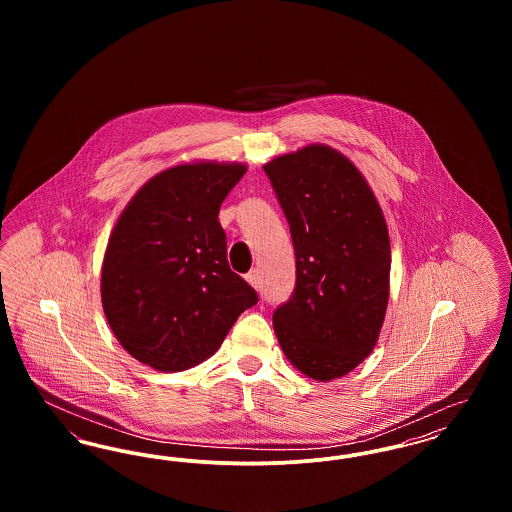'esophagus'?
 Segmentation results:
<instances>
[{
    "label": "esophagus",
    "mask_w": 512,
    "mask_h": 512,
    "mask_svg": "<svg viewBox=\"0 0 512 512\" xmlns=\"http://www.w3.org/2000/svg\"><path fill=\"white\" fill-rule=\"evenodd\" d=\"M245 280H247L255 290H259V288H261V274H259V270H257V268L249 270V272L245 274Z\"/></svg>",
    "instance_id": "esophagus-1"
}]
</instances>
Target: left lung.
<instances>
[{"label":"left lung","instance_id":"8db88e82","mask_svg":"<svg viewBox=\"0 0 512 512\" xmlns=\"http://www.w3.org/2000/svg\"><path fill=\"white\" fill-rule=\"evenodd\" d=\"M290 224L295 288L272 324L297 370L340 378L374 349L390 297V236L357 167L328 146L303 147L265 165Z\"/></svg>","mask_w":512,"mask_h":512}]
</instances>
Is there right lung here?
<instances>
[{
  "instance_id": "add662e5",
  "label": "right lung",
  "mask_w": 512,
  "mask_h": 512,
  "mask_svg": "<svg viewBox=\"0 0 512 512\" xmlns=\"http://www.w3.org/2000/svg\"><path fill=\"white\" fill-rule=\"evenodd\" d=\"M244 165L194 163L153 176L122 211L101 268V303L140 363L180 372L209 359L259 301L230 270L220 203Z\"/></svg>"
}]
</instances>
